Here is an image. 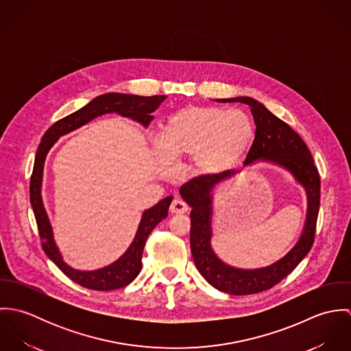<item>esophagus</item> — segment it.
Masks as SVG:
<instances>
[{
    "label": "esophagus",
    "instance_id": "34e87169",
    "mask_svg": "<svg viewBox=\"0 0 351 351\" xmlns=\"http://www.w3.org/2000/svg\"><path fill=\"white\" fill-rule=\"evenodd\" d=\"M188 209H189L188 204L184 202L181 199L173 200L171 205H170V212H171V213H176V215H178V213H185Z\"/></svg>",
    "mask_w": 351,
    "mask_h": 351
}]
</instances>
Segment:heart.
Wrapping results in <instances>:
<instances>
[{
    "label": "heart",
    "instance_id": "obj_1",
    "mask_svg": "<svg viewBox=\"0 0 351 351\" xmlns=\"http://www.w3.org/2000/svg\"><path fill=\"white\" fill-rule=\"evenodd\" d=\"M252 138L250 117L241 110L188 106L169 119L156 147L178 158L193 156L199 173L219 174L241 160Z\"/></svg>",
    "mask_w": 351,
    "mask_h": 351
}]
</instances>
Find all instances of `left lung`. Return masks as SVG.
Segmentation results:
<instances>
[{"label": "left lung", "mask_w": 351, "mask_h": 351, "mask_svg": "<svg viewBox=\"0 0 351 351\" xmlns=\"http://www.w3.org/2000/svg\"><path fill=\"white\" fill-rule=\"evenodd\" d=\"M217 101L242 102L251 106L256 130L245 165H251L258 159L277 163L288 169L296 177V180L304 185L308 196L306 221L298 245L284 258L267 267L242 270L221 262L210 247V191L219 181L234 176L237 171L227 170L220 174L197 176L180 188L181 197L192 206L191 250L201 276L220 292L237 296L254 295L277 285L295 270L311 250L315 242L320 205V176L313 163L311 151L300 135L285 121L267 110L261 102L250 97Z\"/></svg>", "instance_id": "1"}]
</instances>
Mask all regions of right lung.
<instances>
[{
    "mask_svg": "<svg viewBox=\"0 0 351 351\" xmlns=\"http://www.w3.org/2000/svg\"><path fill=\"white\" fill-rule=\"evenodd\" d=\"M166 99V96H134V95H121V93H106L90 101L86 106L80 110L58 120L53 123L42 138V142L36 151L34 170L29 182V200L35 213L39 237L42 241V247L51 261L75 284L93 289V291H114L131 284L142 269V254L151 231L160 223L166 216L173 197L169 196L155 204L152 208L145 210L139 228L136 231L135 239L116 262L109 266H105L95 271H80L67 266L52 238L50 220L47 217L46 209L42 202L40 188L43 177V166L46 155L52 147V145L59 139V136L69 134L80 128L81 125L89 123L95 117L116 112L121 116L131 117L143 125H149L154 116L151 113L159 106V104Z\"/></svg>",
    "mask_w": 351,
    "mask_h": 351,
    "instance_id": "obj_1",
    "label": "right lung"
}]
</instances>
